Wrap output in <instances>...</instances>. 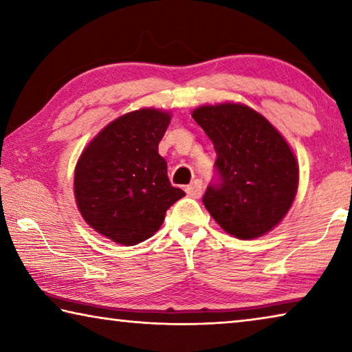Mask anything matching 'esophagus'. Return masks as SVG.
<instances>
[{
    "label": "esophagus",
    "mask_w": 352,
    "mask_h": 352,
    "mask_svg": "<svg viewBox=\"0 0 352 352\" xmlns=\"http://www.w3.org/2000/svg\"><path fill=\"white\" fill-rule=\"evenodd\" d=\"M186 194L192 199H199L204 194V183H201V180H194L189 186H186Z\"/></svg>",
    "instance_id": "1"
}]
</instances>
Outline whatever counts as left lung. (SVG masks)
<instances>
[{
    "instance_id": "left-lung-1",
    "label": "left lung",
    "mask_w": 352,
    "mask_h": 352,
    "mask_svg": "<svg viewBox=\"0 0 352 352\" xmlns=\"http://www.w3.org/2000/svg\"><path fill=\"white\" fill-rule=\"evenodd\" d=\"M194 121L216 148L219 183L204 205L226 233L256 239L281 222L294 204L300 169L294 151L270 121L248 105H200Z\"/></svg>"
}]
</instances>
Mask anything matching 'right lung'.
<instances>
[{
    "mask_svg": "<svg viewBox=\"0 0 352 352\" xmlns=\"http://www.w3.org/2000/svg\"><path fill=\"white\" fill-rule=\"evenodd\" d=\"M172 115L158 109L126 113L105 126L80 153L74 197L83 220L121 245H136L163 225L184 192L168 178L158 142Z\"/></svg>",
    "mask_w": 352,
    "mask_h": 352,
    "instance_id": "obj_1",
    "label": "right lung"
}]
</instances>
